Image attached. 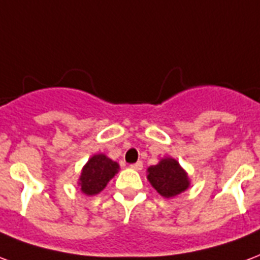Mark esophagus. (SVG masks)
I'll return each instance as SVG.
<instances>
[{
	"label": "esophagus",
	"mask_w": 260,
	"mask_h": 260,
	"mask_svg": "<svg viewBox=\"0 0 260 260\" xmlns=\"http://www.w3.org/2000/svg\"><path fill=\"white\" fill-rule=\"evenodd\" d=\"M131 168L134 170H142L143 169V162L138 161L136 164H134V165H131Z\"/></svg>",
	"instance_id": "esophagus-1"
}]
</instances>
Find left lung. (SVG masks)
<instances>
[{
    "label": "left lung",
    "mask_w": 260,
    "mask_h": 260,
    "mask_svg": "<svg viewBox=\"0 0 260 260\" xmlns=\"http://www.w3.org/2000/svg\"><path fill=\"white\" fill-rule=\"evenodd\" d=\"M147 180L152 188L166 199L183 193L191 185L187 170L172 156H165L156 165L150 166L147 169Z\"/></svg>",
    "instance_id": "1"
}]
</instances>
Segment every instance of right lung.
<instances>
[{
    "label": "right lung",
    "instance_id": "obj_1",
    "mask_svg": "<svg viewBox=\"0 0 260 260\" xmlns=\"http://www.w3.org/2000/svg\"><path fill=\"white\" fill-rule=\"evenodd\" d=\"M120 170L118 162L110 159L105 154H94L83 166L77 181L80 191L86 196L98 195Z\"/></svg>",
    "mask_w": 260,
    "mask_h": 260
}]
</instances>
